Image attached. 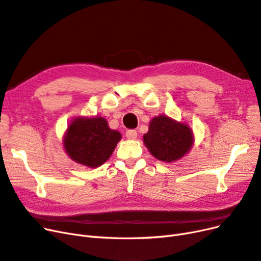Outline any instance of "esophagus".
<instances>
[{"label":"esophagus","mask_w":261,"mask_h":261,"mask_svg":"<svg viewBox=\"0 0 261 261\" xmlns=\"http://www.w3.org/2000/svg\"><path fill=\"white\" fill-rule=\"evenodd\" d=\"M126 137L128 139H136L137 138V132L135 129H128L126 132Z\"/></svg>","instance_id":"obj_1"}]
</instances>
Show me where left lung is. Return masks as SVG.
<instances>
[{"label":"left lung","mask_w":261,"mask_h":261,"mask_svg":"<svg viewBox=\"0 0 261 261\" xmlns=\"http://www.w3.org/2000/svg\"><path fill=\"white\" fill-rule=\"evenodd\" d=\"M144 144L155 159L170 163L177 161L191 150L194 136L188 125L167 115H159L150 122Z\"/></svg>","instance_id":"left-lung-1"}]
</instances>
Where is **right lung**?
<instances>
[{
	"instance_id": "add662e5",
	"label": "right lung",
	"mask_w": 261,
	"mask_h": 261,
	"mask_svg": "<svg viewBox=\"0 0 261 261\" xmlns=\"http://www.w3.org/2000/svg\"><path fill=\"white\" fill-rule=\"evenodd\" d=\"M121 137L103 117H76L68 125L63 145L75 162L98 168L111 156Z\"/></svg>"
}]
</instances>
